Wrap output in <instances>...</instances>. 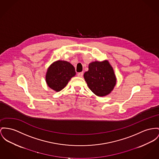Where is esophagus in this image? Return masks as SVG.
<instances>
[{
  "label": "esophagus",
  "mask_w": 159,
  "mask_h": 159,
  "mask_svg": "<svg viewBox=\"0 0 159 159\" xmlns=\"http://www.w3.org/2000/svg\"><path fill=\"white\" fill-rule=\"evenodd\" d=\"M78 76H79V77H83V72H79V73H78Z\"/></svg>",
  "instance_id": "1"
}]
</instances>
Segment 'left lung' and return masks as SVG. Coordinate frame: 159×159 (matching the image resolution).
<instances>
[{
	"instance_id": "1",
	"label": "left lung",
	"mask_w": 159,
	"mask_h": 159,
	"mask_svg": "<svg viewBox=\"0 0 159 159\" xmlns=\"http://www.w3.org/2000/svg\"><path fill=\"white\" fill-rule=\"evenodd\" d=\"M84 78L89 88L98 96L110 94L116 84L114 70L108 60L90 63Z\"/></svg>"
}]
</instances>
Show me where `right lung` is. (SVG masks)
Returning <instances> with one entry per match:
<instances>
[{"instance_id":"add662e5","label":"right lung","mask_w":159,"mask_h":159,"mask_svg":"<svg viewBox=\"0 0 159 159\" xmlns=\"http://www.w3.org/2000/svg\"><path fill=\"white\" fill-rule=\"evenodd\" d=\"M76 75L72 64L66 61L58 60L51 64L46 74L47 85L54 91H61Z\"/></svg>"}]
</instances>
